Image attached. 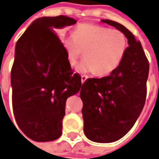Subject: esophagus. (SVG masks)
<instances>
[{"mask_svg":"<svg viewBox=\"0 0 159 159\" xmlns=\"http://www.w3.org/2000/svg\"><path fill=\"white\" fill-rule=\"evenodd\" d=\"M88 78V75H83L81 76V81H82V83H84L86 80Z\"/></svg>","mask_w":159,"mask_h":159,"instance_id":"esophagus-1","label":"esophagus"}]
</instances>
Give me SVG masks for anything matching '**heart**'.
I'll return each mask as SVG.
<instances>
[{
    "label": "heart",
    "instance_id": "b5f03b06",
    "mask_svg": "<svg viewBox=\"0 0 159 159\" xmlns=\"http://www.w3.org/2000/svg\"><path fill=\"white\" fill-rule=\"evenodd\" d=\"M63 45L72 67L77 64L85 51L86 58L78 67L79 72L106 75L123 61L127 50V39L120 30L85 23L77 26L74 34L64 37Z\"/></svg>",
    "mask_w": 159,
    "mask_h": 159
}]
</instances>
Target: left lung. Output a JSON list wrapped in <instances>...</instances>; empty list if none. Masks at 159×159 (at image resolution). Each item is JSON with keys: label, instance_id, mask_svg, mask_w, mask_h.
Segmentation results:
<instances>
[{"label": "left lung", "instance_id": "left-lung-1", "mask_svg": "<svg viewBox=\"0 0 159 159\" xmlns=\"http://www.w3.org/2000/svg\"><path fill=\"white\" fill-rule=\"evenodd\" d=\"M102 22L122 31L128 39L123 61L111 75L88 78L80 91L85 136L97 143H111L133 127L146 99L149 61L143 47L125 26L111 20Z\"/></svg>", "mask_w": 159, "mask_h": 159}]
</instances>
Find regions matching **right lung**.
<instances>
[{"label": "right lung", "instance_id": "obj_1", "mask_svg": "<svg viewBox=\"0 0 159 159\" xmlns=\"http://www.w3.org/2000/svg\"><path fill=\"white\" fill-rule=\"evenodd\" d=\"M65 16L34 20L17 41L11 70L12 105L28 138L48 142L60 138L67 98L82 87L56 29L73 25Z\"/></svg>", "mask_w": 159, "mask_h": 159}]
</instances>
